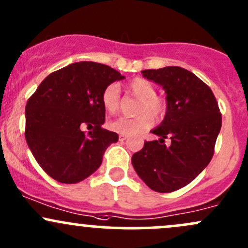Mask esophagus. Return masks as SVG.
I'll use <instances>...</instances> for the list:
<instances>
[{"mask_svg": "<svg viewBox=\"0 0 248 248\" xmlns=\"http://www.w3.org/2000/svg\"><path fill=\"white\" fill-rule=\"evenodd\" d=\"M126 136H124V135H121V136H119V140H121V142H124V140H126Z\"/></svg>", "mask_w": 248, "mask_h": 248, "instance_id": "34e87169", "label": "esophagus"}]
</instances>
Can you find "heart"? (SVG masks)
<instances>
[{
    "mask_svg": "<svg viewBox=\"0 0 248 248\" xmlns=\"http://www.w3.org/2000/svg\"><path fill=\"white\" fill-rule=\"evenodd\" d=\"M127 91L140 99L137 106L138 116L134 118L118 117L108 123V129L124 136H134L149 129L154 118H161L167 110L163 98L156 95V89L153 82L144 78H135L127 84ZM121 91L117 84H110L102 94L104 110L108 113H114L118 110Z\"/></svg>",
    "mask_w": 248,
    "mask_h": 248,
    "instance_id": "heart-1",
    "label": "heart"
}]
</instances>
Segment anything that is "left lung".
<instances>
[{
    "label": "left lung",
    "instance_id": "8db88e82",
    "mask_svg": "<svg viewBox=\"0 0 248 248\" xmlns=\"http://www.w3.org/2000/svg\"><path fill=\"white\" fill-rule=\"evenodd\" d=\"M148 80L166 91L163 122L151 130L158 140L144 142L132 155L137 175L153 190L171 193L190 183L214 155L221 129V113L212 90L190 71L178 66L144 70ZM170 137L172 144L164 140Z\"/></svg>",
    "mask_w": 248,
    "mask_h": 248
}]
</instances>
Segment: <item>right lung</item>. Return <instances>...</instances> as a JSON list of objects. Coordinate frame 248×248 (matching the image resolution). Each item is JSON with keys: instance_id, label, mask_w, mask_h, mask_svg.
I'll return each mask as SVG.
<instances>
[{"instance_id": "1", "label": "right lung", "mask_w": 248, "mask_h": 248, "mask_svg": "<svg viewBox=\"0 0 248 248\" xmlns=\"http://www.w3.org/2000/svg\"><path fill=\"white\" fill-rule=\"evenodd\" d=\"M125 78L92 61L74 62L50 73L26 105V140L39 166L61 183H78L103 162L116 132L103 129L104 90ZM84 126L92 127L85 134Z\"/></svg>"}]
</instances>
